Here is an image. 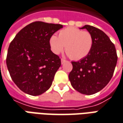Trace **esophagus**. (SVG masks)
I'll return each mask as SVG.
<instances>
[{
	"label": "esophagus",
	"mask_w": 123,
	"mask_h": 123,
	"mask_svg": "<svg viewBox=\"0 0 123 123\" xmlns=\"http://www.w3.org/2000/svg\"><path fill=\"white\" fill-rule=\"evenodd\" d=\"M66 62V61H65L64 59H61V64H64V62Z\"/></svg>",
	"instance_id": "1"
}]
</instances>
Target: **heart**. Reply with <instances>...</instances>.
I'll list each match as a JSON object with an SVG mask.
<instances>
[{"mask_svg": "<svg viewBox=\"0 0 123 123\" xmlns=\"http://www.w3.org/2000/svg\"><path fill=\"white\" fill-rule=\"evenodd\" d=\"M51 50L59 55L64 50L73 60H80L86 57L91 51L93 39L88 31L74 27H68L59 32V37L51 36L49 39Z\"/></svg>", "mask_w": 123, "mask_h": 123, "instance_id": "b5f03b06", "label": "heart"}]
</instances>
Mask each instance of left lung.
Wrapping results in <instances>:
<instances>
[{
	"label": "left lung",
	"instance_id": "obj_1",
	"mask_svg": "<svg viewBox=\"0 0 123 123\" xmlns=\"http://www.w3.org/2000/svg\"><path fill=\"white\" fill-rule=\"evenodd\" d=\"M92 35L93 44L88 55L79 61L72 62L73 70L68 79L76 91L84 94H93L102 90L111 79L117 55L114 44L100 29L85 25Z\"/></svg>",
	"mask_w": 123,
	"mask_h": 123
}]
</instances>
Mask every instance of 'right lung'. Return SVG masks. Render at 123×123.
Instances as JSON below:
<instances>
[{
    "instance_id": "add662e5",
    "label": "right lung",
    "mask_w": 123,
    "mask_h": 123,
    "mask_svg": "<svg viewBox=\"0 0 123 123\" xmlns=\"http://www.w3.org/2000/svg\"><path fill=\"white\" fill-rule=\"evenodd\" d=\"M62 27L58 24L34 22L20 30L10 44L8 70L14 82L24 92L37 96L52 85L61 62L51 51L49 39Z\"/></svg>"
}]
</instances>
